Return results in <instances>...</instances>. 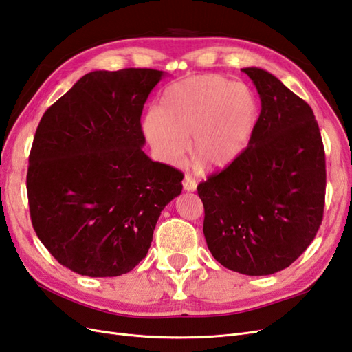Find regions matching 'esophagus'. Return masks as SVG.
I'll return each mask as SVG.
<instances>
[{"label": "esophagus", "mask_w": 352, "mask_h": 352, "mask_svg": "<svg viewBox=\"0 0 352 352\" xmlns=\"http://www.w3.org/2000/svg\"><path fill=\"white\" fill-rule=\"evenodd\" d=\"M196 186H198V183H196L190 175H186V177H184V179H183L184 190H187V192H195V190H196Z\"/></svg>", "instance_id": "34e87169"}]
</instances>
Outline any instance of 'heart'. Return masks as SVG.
<instances>
[{
  "label": "heart",
  "instance_id": "b5f03b06",
  "mask_svg": "<svg viewBox=\"0 0 352 352\" xmlns=\"http://www.w3.org/2000/svg\"><path fill=\"white\" fill-rule=\"evenodd\" d=\"M258 118L259 103L248 85L220 75H199L169 85L160 109L145 113L142 130L162 162L177 165L192 136V156L219 170L243 156Z\"/></svg>",
  "mask_w": 352,
  "mask_h": 352
}]
</instances>
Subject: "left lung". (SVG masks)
<instances>
[{
	"mask_svg": "<svg viewBox=\"0 0 352 352\" xmlns=\"http://www.w3.org/2000/svg\"><path fill=\"white\" fill-rule=\"evenodd\" d=\"M243 72L261 99L243 156L198 186L204 235L217 263L248 276L289 267L320 230L325 154L310 106L272 73Z\"/></svg>",
	"mask_w": 352,
	"mask_h": 352,
	"instance_id": "obj_1",
	"label": "left lung"
}]
</instances>
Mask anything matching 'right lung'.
Masks as SVG:
<instances>
[{
  "label": "right lung",
  "instance_id": "obj_1",
  "mask_svg": "<svg viewBox=\"0 0 352 352\" xmlns=\"http://www.w3.org/2000/svg\"><path fill=\"white\" fill-rule=\"evenodd\" d=\"M165 76L153 69L94 70L45 113L30 153L31 222L72 272L129 273L146 256L183 174L142 151L144 104Z\"/></svg>",
  "mask_w": 352,
  "mask_h": 352
}]
</instances>
